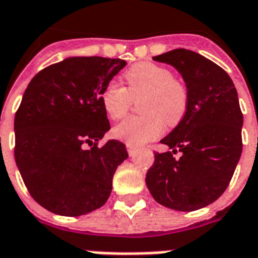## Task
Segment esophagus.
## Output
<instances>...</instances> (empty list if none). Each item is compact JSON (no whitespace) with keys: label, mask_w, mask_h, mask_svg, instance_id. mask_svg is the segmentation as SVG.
I'll list each match as a JSON object with an SVG mask.
<instances>
[{"label":"esophagus","mask_w":258,"mask_h":258,"mask_svg":"<svg viewBox=\"0 0 258 258\" xmlns=\"http://www.w3.org/2000/svg\"><path fill=\"white\" fill-rule=\"evenodd\" d=\"M126 149H127V153H129V156H135L136 152H137V148L133 147V145H126Z\"/></svg>","instance_id":"obj_1"}]
</instances>
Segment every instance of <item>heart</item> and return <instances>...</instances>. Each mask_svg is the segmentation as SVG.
Instances as JSON below:
<instances>
[{
    "label": "heart",
    "mask_w": 258,
    "mask_h": 258,
    "mask_svg": "<svg viewBox=\"0 0 258 258\" xmlns=\"http://www.w3.org/2000/svg\"><path fill=\"white\" fill-rule=\"evenodd\" d=\"M126 87L109 83L101 93L103 110L110 119L126 115L132 101L140 99V117H131L114 127V136L129 145L157 139L165 122L173 126L181 121L188 107V91L168 69L151 61L132 66L123 75Z\"/></svg>",
    "instance_id": "heart-1"
}]
</instances>
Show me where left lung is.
<instances>
[{
    "label": "left lung",
    "mask_w": 258,
    "mask_h": 258,
    "mask_svg": "<svg viewBox=\"0 0 258 258\" xmlns=\"http://www.w3.org/2000/svg\"><path fill=\"white\" fill-rule=\"evenodd\" d=\"M153 60L180 73L188 107L160 141L172 152L155 153L145 181L157 203L179 211L199 210L225 192L241 157L243 117L237 90L225 70L189 49H172ZM177 150L180 159L173 157Z\"/></svg>",
    "instance_id": "8db88e82"
}]
</instances>
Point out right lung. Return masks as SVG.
<instances>
[{"label":"right lung","mask_w":258,"mask_h":258,"mask_svg":"<svg viewBox=\"0 0 258 258\" xmlns=\"http://www.w3.org/2000/svg\"><path fill=\"white\" fill-rule=\"evenodd\" d=\"M125 66L110 57H67L29 82L15 117V159L31 197L48 211L78 217L110 197L127 152L117 140L98 147L110 129L101 93Z\"/></svg>","instance_id":"right-lung-1"}]
</instances>
